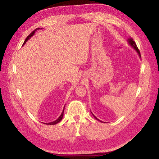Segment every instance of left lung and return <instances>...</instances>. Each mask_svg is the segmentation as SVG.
<instances>
[{"instance_id": "1", "label": "left lung", "mask_w": 159, "mask_h": 159, "mask_svg": "<svg viewBox=\"0 0 159 159\" xmlns=\"http://www.w3.org/2000/svg\"><path fill=\"white\" fill-rule=\"evenodd\" d=\"M128 43H129V45H130V46L133 48V49L136 51L138 53V55H139V57H141V55H140V52H139V49L138 48V47H137V45H136V43H135V42H134V41H133V39H131V38H129V39H128ZM92 113V112H91ZM92 114H93V116H94V118H96L97 120H98L99 121H100V122H102L101 120H99L98 118H97L95 115H94L93 113H92Z\"/></svg>"}]
</instances>
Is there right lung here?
I'll return each mask as SVG.
<instances>
[{
	"mask_svg": "<svg viewBox=\"0 0 159 159\" xmlns=\"http://www.w3.org/2000/svg\"><path fill=\"white\" fill-rule=\"evenodd\" d=\"M41 28H38V29H35V30L33 31V32H31V33L29 35V36H27V38H26V40L25 41V42H24V44L23 45H25L26 43V41H28V40L29 39H31V38L34 36V34H35V31H36V30H38V29H40ZM64 109H63V111H62V112H61V115L60 116V117H59L57 120H55V121H52V122H50V123H45V124H46V125H55V124H57V123H58L59 122H60V120L62 119V118H63V116H64Z\"/></svg>",
	"mask_w": 159,
	"mask_h": 159,
	"instance_id": "1",
	"label": "right lung"
}]
</instances>
